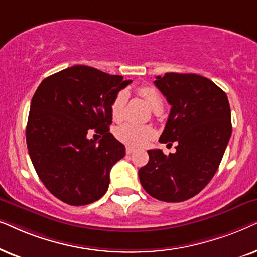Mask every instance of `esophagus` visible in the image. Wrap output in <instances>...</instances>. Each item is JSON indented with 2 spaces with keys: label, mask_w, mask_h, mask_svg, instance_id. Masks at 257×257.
Returning a JSON list of instances; mask_svg holds the SVG:
<instances>
[{
  "label": "esophagus",
  "mask_w": 257,
  "mask_h": 257,
  "mask_svg": "<svg viewBox=\"0 0 257 257\" xmlns=\"http://www.w3.org/2000/svg\"><path fill=\"white\" fill-rule=\"evenodd\" d=\"M134 152H135V149L133 148V147H129V146L125 147V153L128 154V155H129V154H133Z\"/></svg>",
  "instance_id": "34e87169"
}]
</instances>
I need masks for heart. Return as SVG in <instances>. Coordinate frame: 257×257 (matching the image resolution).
I'll list each match as a JSON object with an SVG mask.
<instances>
[{
    "label": "heart",
    "instance_id": "obj_1",
    "mask_svg": "<svg viewBox=\"0 0 257 257\" xmlns=\"http://www.w3.org/2000/svg\"><path fill=\"white\" fill-rule=\"evenodd\" d=\"M139 94L145 98L147 104L153 111L162 108V98L155 89L152 87H142L139 89ZM128 100V95L125 91H119L114 97L110 105L111 118L114 121H122L125 114V103ZM154 129L150 125L138 124V123L125 122L118 125L115 129V136L119 141L128 146L140 147L146 145L154 136Z\"/></svg>",
    "mask_w": 257,
    "mask_h": 257
}]
</instances>
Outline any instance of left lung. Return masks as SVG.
I'll return each instance as SVG.
<instances>
[{
	"instance_id": "1",
	"label": "left lung",
	"mask_w": 257,
	"mask_h": 257,
	"mask_svg": "<svg viewBox=\"0 0 257 257\" xmlns=\"http://www.w3.org/2000/svg\"><path fill=\"white\" fill-rule=\"evenodd\" d=\"M154 83L172 105L160 142L177 146L168 156L148 150L140 182L157 200L182 202L200 193L220 166L231 135L230 105L224 91L201 75L167 73Z\"/></svg>"
}]
</instances>
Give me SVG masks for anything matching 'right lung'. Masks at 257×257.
I'll list each match as a JSON object with an SVG mask.
<instances>
[{"label":"right lung","mask_w":257,"mask_h":257,"mask_svg":"<svg viewBox=\"0 0 257 257\" xmlns=\"http://www.w3.org/2000/svg\"><path fill=\"white\" fill-rule=\"evenodd\" d=\"M88 66L50 75L34 94L27 123V147L40 180L70 206H85L108 190L110 169L125 148L111 133L110 105L131 83ZM102 139H88L91 132Z\"/></svg>","instance_id":"right-lung-1"}]
</instances>
